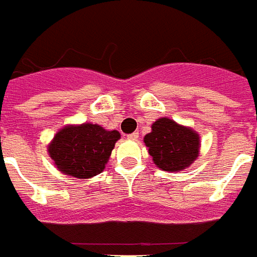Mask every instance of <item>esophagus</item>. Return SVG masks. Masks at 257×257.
Returning <instances> with one entry per match:
<instances>
[{"instance_id": "obj_1", "label": "esophagus", "mask_w": 257, "mask_h": 257, "mask_svg": "<svg viewBox=\"0 0 257 257\" xmlns=\"http://www.w3.org/2000/svg\"><path fill=\"white\" fill-rule=\"evenodd\" d=\"M127 138H128V140H131V141H137L138 138H140V133H138V131H134V133L128 134V136H127Z\"/></svg>"}]
</instances>
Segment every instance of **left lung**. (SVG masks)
<instances>
[{
    "label": "left lung",
    "mask_w": 257,
    "mask_h": 257,
    "mask_svg": "<svg viewBox=\"0 0 257 257\" xmlns=\"http://www.w3.org/2000/svg\"><path fill=\"white\" fill-rule=\"evenodd\" d=\"M144 141L154 164L168 172L184 169L199 154L198 134L168 117L154 121Z\"/></svg>",
    "instance_id": "obj_1"
}]
</instances>
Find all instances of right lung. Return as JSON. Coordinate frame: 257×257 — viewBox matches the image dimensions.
<instances>
[{"label": "right lung", "mask_w": 257, "mask_h": 257, "mask_svg": "<svg viewBox=\"0 0 257 257\" xmlns=\"http://www.w3.org/2000/svg\"><path fill=\"white\" fill-rule=\"evenodd\" d=\"M119 138L116 130L107 131L97 124L67 126L54 137L48 153L62 173L89 179L103 172Z\"/></svg>", "instance_id": "add662e5"}]
</instances>
